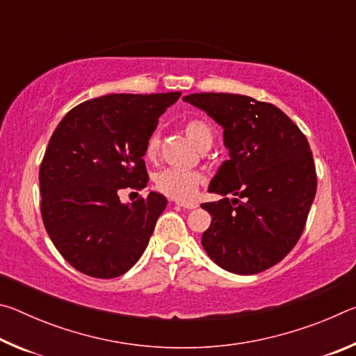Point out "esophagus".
Wrapping results in <instances>:
<instances>
[{"label": "esophagus", "mask_w": 356, "mask_h": 356, "mask_svg": "<svg viewBox=\"0 0 356 356\" xmlns=\"http://www.w3.org/2000/svg\"><path fill=\"white\" fill-rule=\"evenodd\" d=\"M176 206L177 207H182V209H196L197 207V204H195V202H176Z\"/></svg>", "instance_id": "esophagus-1"}]
</instances>
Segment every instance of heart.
Masks as SVG:
<instances>
[{
  "instance_id": "1",
  "label": "heart",
  "mask_w": 356,
  "mask_h": 356,
  "mask_svg": "<svg viewBox=\"0 0 356 356\" xmlns=\"http://www.w3.org/2000/svg\"><path fill=\"white\" fill-rule=\"evenodd\" d=\"M185 135L190 141L196 144L201 150L207 146H212V130L201 119H190L185 124ZM160 149V134L154 131L147 138L144 155L147 159H155ZM202 184V176L195 171H182V170H163L155 176V186L165 196L172 197L177 201H190L196 196L197 188Z\"/></svg>"
}]
</instances>
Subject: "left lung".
<instances>
[{
    "instance_id": "1",
    "label": "left lung",
    "mask_w": 356,
    "mask_h": 356,
    "mask_svg": "<svg viewBox=\"0 0 356 356\" xmlns=\"http://www.w3.org/2000/svg\"><path fill=\"white\" fill-rule=\"evenodd\" d=\"M184 102L222 127L229 160L209 185L234 195L201 204L212 215L202 246L221 268L237 275L264 272L297 245L317 190L309 143L278 106L248 95L201 92ZM243 201L240 202L239 200Z\"/></svg>"
}]
</instances>
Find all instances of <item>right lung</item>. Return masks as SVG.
Wrapping results in <instances>:
<instances>
[{
    "instance_id": "obj_1",
    "label": "right lung",
    "mask_w": 356,
    "mask_h": 356,
    "mask_svg": "<svg viewBox=\"0 0 356 356\" xmlns=\"http://www.w3.org/2000/svg\"><path fill=\"white\" fill-rule=\"evenodd\" d=\"M180 92L110 94L76 105L53 131L39 171L40 213L53 245L92 278L124 275L138 262L166 207L150 191L122 204V188L149 182L144 147Z\"/></svg>"
}]
</instances>
